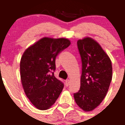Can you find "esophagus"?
Here are the masks:
<instances>
[{
	"instance_id": "esophagus-1",
	"label": "esophagus",
	"mask_w": 125,
	"mask_h": 125,
	"mask_svg": "<svg viewBox=\"0 0 125 125\" xmlns=\"http://www.w3.org/2000/svg\"><path fill=\"white\" fill-rule=\"evenodd\" d=\"M65 84H66L67 86H68L69 85V79H67L65 81Z\"/></svg>"
}]
</instances>
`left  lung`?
<instances>
[{
  "mask_svg": "<svg viewBox=\"0 0 125 125\" xmlns=\"http://www.w3.org/2000/svg\"><path fill=\"white\" fill-rule=\"evenodd\" d=\"M82 61L79 90L74 93L78 106L92 111L106 96L112 79V65L109 56L94 39L86 37L77 41Z\"/></svg>",
  "mask_w": 125,
  "mask_h": 125,
  "instance_id": "8db88e82",
  "label": "left lung"
}]
</instances>
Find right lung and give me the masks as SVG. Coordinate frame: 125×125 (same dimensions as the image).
<instances>
[{
	"label": "right lung",
	"instance_id": "right-lung-1",
	"mask_svg": "<svg viewBox=\"0 0 125 125\" xmlns=\"http://www.w3.org/2000/svg\"><path fill=\"white\" fill-rule=\"evenodd\" d=\"M69 40L44 37L29 47L21 58L20 76L27 97L40 110L50 108L63 88L54 75L56 58L70 45Z\"/></svg>",
	"mask_w": 125,
	"mask_h": 125
}]
</instances>
